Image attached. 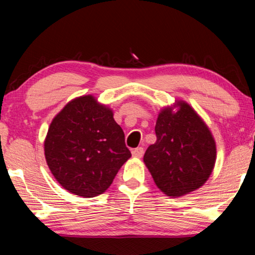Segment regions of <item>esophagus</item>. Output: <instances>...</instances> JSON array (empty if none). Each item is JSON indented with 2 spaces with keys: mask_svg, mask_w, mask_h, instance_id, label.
Here are the masks:
<instances>
[{
  "mask_svg": "<svg viewBox=\"0 0 255 255\" xmlns=\"http://www.w3.org/2000/svg\"><path fill=\"white\" fill-rule=\"evenodd\" d=\"M131 154H132L133 157L140 158L141 156H143V154H144V148L143 147H137V148L131 150Z\"/></svg>",
  "mask_w": 255,
  "mask_h": 255,
  "instance_id": "1",
  "label": "esophagus"
}]
</instances>
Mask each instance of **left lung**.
Here are the masks:
<instances>
[{
  "label": "left lung",
  "instance_id": "left-lung-1",
  "mask_svg": "<svg viewBox=\"0 0 255 255\" xmlns=\"http://www.w3.org/2000/svg\"><path fill=\"white\" fill-rule=\"evenodd\" d=\"M155 133L156 141L146 149L144 163L157 188L176 198L202 187L217 154L213 133L196 110L182 100L164 107Z\"/></svg>",
  "mask_w": 255,
  "mask_h": 255
}]
</instances>
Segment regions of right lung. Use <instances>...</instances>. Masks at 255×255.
<instances>
[{"mask_svg":"<svg viewBox=\"0 0 255 255\" xmlns=\"http://www.w3.org/2000/svg\"><path fill=\"white\" fill-rule=\"evenodd\" d=\"M44 149L57 182L83 198L105 192L131 156L114 112L91 94L73 99L55 116Z\"/></svg>","mask_w":255,"mask_h":255,"instance_id":"obj_1","label":"right lung"}]
</instances>
